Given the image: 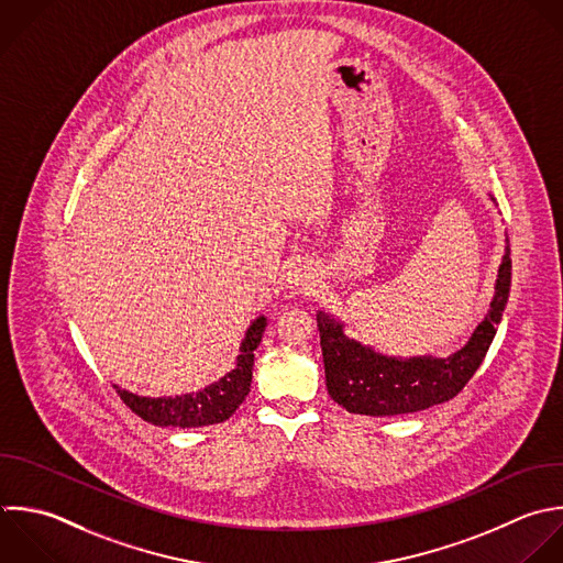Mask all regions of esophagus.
Segmentation results:
<instances>
[{
  "label": "esophagus",
  "instance_id": "34e87169",
  "mask_svg": "<svg viewBox=\"0 0 563 563\" xmlns=\"http://www.w3.org/2000/svg\"><path fill=\"white\" fill-rule=\"evenodd\" d=\"M319 286V275L312 266L303 264V266H295L290 273H288V288L295 292V295H301V292H314Z\"/></svg>",
  "mask_w": 563,
  "mask_h": 563
}]
</instances>
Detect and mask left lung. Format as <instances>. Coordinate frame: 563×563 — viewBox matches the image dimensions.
<instances>
[{"label":"left lung","instance_id":"8db88e82","mask_svg":"<svg viewBox=\"0 0 563 563\" xmlns=\"http://www.w3.org/2000/svg\"><path fill=\"white\" fill-rule=\"evenodd\" d=\"M495 202V198L490 196ZM510 290V249L506 238L504 257L495 279L488 312L468 341L453 354L438 356H387L345 334L343 321L323 310L317 312L325 387L334 402L350 413L398 416L451 400L479 367L493 343Z\"/></svg>","mask_w":563,"mask_h":563}]
</instances>
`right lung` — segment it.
<instances>
[{
	"mask_svg": "<svg viewBox=\"0 0 563 563\" xmlns=\"http://www.w3.org/2000/svg\"><path fill=\"white\" fill-rule=\"evenodd\" d=\"M266 330V317L260 314L251 321L242 343L240 354L235 358V367L227 372L220 380L207 385L205 389L180 394V396H139L114 385L121 400L143 420L156 427H207L216 422H224L233 416V411L242 405L246 394L251 391L253 378V361L255 350Z\"/></svg>",
	"mask_w": 563,
	"mask_h": 563,
	"instance_id": "obj_1",
	"label": "right lung"
}]
</instances>
